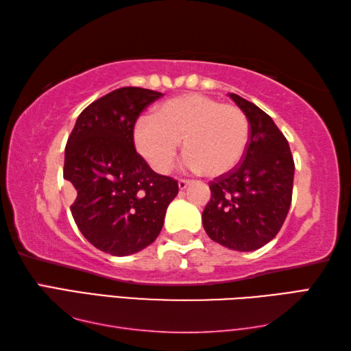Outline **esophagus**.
I'll list each match as a JSON object with an SVG mask.
<instances>
[{
	"label": "esophagus",
	"mask_w": 351,
	"mask_h": 351,
	"mask_svg": "<svg viewBox=\"0 0 351 351\" xmlns=\"http://www.w3.org/2000/svg\"><path fill=\"white\" fill-rule=\"evenodd\" d=\"M190 185V181L187 180H180L178 181V187H180V190H185Z\"/></svg>",
	"instance_id": "34e87169"
}]
</instances>
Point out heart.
Wrapping results in <instances>:
<instances>
[{
  "label": "heart",
  "instance_id": "heart-1",
  "mask_svg": "<svg viewBox=\"0 0 351 351\" xmlns=\"http://www.w3.org/2000/svg\"><path fill=\"white\" fill-rule=\"evenodd\" d=\"M132 137L138 154L158 173L171 169L184 140L189 169L215 178L240 164L250 126L241 108L211 96L187 93L161 104L154 117H141Z\"/></svg>",
  "mask_w": 351,
  "mask_h": 351
}]
</instances>
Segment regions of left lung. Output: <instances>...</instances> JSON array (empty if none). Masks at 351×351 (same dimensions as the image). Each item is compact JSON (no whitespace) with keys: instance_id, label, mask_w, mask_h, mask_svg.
<instances>
[{"instance_id":"obj_1","label":"left lung","mask_w":351,"mask_h":351,"mask_svg":"<svg viewBox=\"0 0 351 351\" xmlns=\"http://www.w3.org/2000/svg\"><path fill=\"white\" fill-rule=\"evenodd\" d=\"M247 116L249 145L243 161L210 182L211 199L202 223L213 241L238 252H252L278 235L293 199L294 160L285 136L273 119L229 93Z\"/></svg>"}]
</instances>
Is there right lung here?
<instances>
[{"label":"right lung","instance_id":"obj_1","mask_svg":"<svg viewBox=\"0 0 351 351\" xmlns=\"http://www.w3.org/2000/svg\"><path fill=\"white\" fill-rule=\"evenodd\" d=\"M161 96L141 87L110 92L81 111L66 143L63 178L75 189L72 217L88 243L113 256L152 244L180 190L134 147L140 113Z\"/></svg>","mask_w":351,"mask_h":351}]
</instances>
